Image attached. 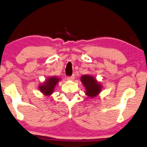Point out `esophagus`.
Instances as JSON below:
<instances>
[{"label": "esophagus", "mask_w": 147, "mask_h": 147, "mask_svg": "<svg viewBox=\"0 0 147 147\" xmlns=\"http://www.w3.org/2000/svg\"><path fill=\"white\" fill-rule=\"evenodd\" d=\"M74 78H75V76H74V75H72L71 76H67V79L69 80H74Z\"/></svg>", "instance_id": "34e87169"}]
</instances>
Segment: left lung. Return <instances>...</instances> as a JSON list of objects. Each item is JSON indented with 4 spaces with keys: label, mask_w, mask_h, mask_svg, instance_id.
<instances>
[{
    "label": "left lung",
    "mask_w": 147,
    "mask_h": 147,
    "mask_svg": "<svg viewBox=\"0 0 147 147\" xmlns=\"http://www.w3.org/2000/svg\"><path fill=\"white\" fill-rule=\"evenodd\" d=\"M81 81L86 89V93L88 96L93 98L96 96L101 90L100 84L97 83L96 80L92 76L87 75L83 76L81 78Z\"/></svg>",
    "instance_id": "8db88e82"
}]
</instances>
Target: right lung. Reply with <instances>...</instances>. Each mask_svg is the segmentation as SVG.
<instances>
[{"instance_id": "1", "label": "right lung", "mask_w": 147, "mask_h": 147, "mask_svg": "<svg viewBox=\"0 0 147 147\" xmlns=\"http://www.w3.org/2000/svg\"><path fill=\"white\" fill-rule=\"evenodd\" d=\"M59 79L56 77L49 78L47 80V82H45V84L42 85H40L39 86L40 90L45 95H50L53 93L54 88L58 82Z\"/></svg>"}]
</instances>
